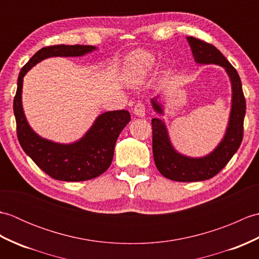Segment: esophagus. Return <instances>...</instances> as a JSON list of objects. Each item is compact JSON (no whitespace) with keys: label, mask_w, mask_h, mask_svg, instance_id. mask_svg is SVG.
Listing matches in <instances>:
<instances>
[{"label":"esophagus","mask_w":259,"mask_h":259,"mask_svg":"<svg viewBox=\"0 0 259 259\" xmlns=\"http://www.w3.org/2000/svg\"><path fill=\"white\" fill-rule=\"evenodd\" d=\"M134 113L136 115H138V117H145L146 114V107L145 104L142 102H138L135 106V109H134Z\"/></svg>","instance_id":"34e87169"}]
</instances>
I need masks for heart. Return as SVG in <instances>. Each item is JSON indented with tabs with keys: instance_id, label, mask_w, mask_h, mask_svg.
<instances>
[{
	"instance_id": "1",
	"label": "heart",
	"mask_w": 259,
	"mask_h": 259,
	"mask_svg": "<svg viewBox=\"0 0 259 259\" xmlns=\"http://www.w3.org/2000/svg\"><path fill=\"white\" fill-rule=\"evenodd\" d=\"M156 57L147 51H137L126 60L124 78L129 84H139L156 64Z\"/></svg>"
}]
</instances>
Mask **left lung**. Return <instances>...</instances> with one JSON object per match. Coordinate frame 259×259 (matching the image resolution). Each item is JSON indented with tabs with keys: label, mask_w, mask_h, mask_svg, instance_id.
I'll return each mask as SVG.
<instances>
[{
	"label": "left lung",
	"mask_w": 259,
	"mask_h": 259,
	"mask_svg": "<svg viewBox=\"0 0 259 259\" xmlns=\"http://www.w3.org/2000/svg\"><path fill=\"white\" fill-rule=\"evenodd\" d=\"M196 63L217 64L226 71L232 83V109L228 125L223 140L209 153L200 158H191L175 149L170 141L167 126L161 119L153 118L152 152L156 167L163 177L170 180L191 183L212 178L226 166L235 155L243 140L246 101L237 71L222 52L213 46L199 38L187 36ZM159 96L151 99V106L159 114H163V106L158 101Z\"/></svg>",
	"instance_id": "1"
}]
</instances>
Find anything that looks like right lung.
Segmentation results:
<instances>
[{
    "instance_id": "right-lung-1",
    "label": "right lung",
    "mask_w": 259,
    "mask_h": 259,
    "mask_svg": "<svg viewBox=\"0 0 259 259\" xmlns=\"http://www.w3.org/2000/svg\"><path fill=\"white\" fill-rule=\"evenodd\" d=\"M96 49L93 46L79 45L42 48L20 71L13 102L18 139L26 155L53 179L84 181L102 175L112 162L115 142L129 123L130 113L126 110L104 112L81 139L72 144H58L35 134L27 122L22 106L23 78L27 71L42 60L52 57H82Z\"/></svg>"
}]
</instances>
